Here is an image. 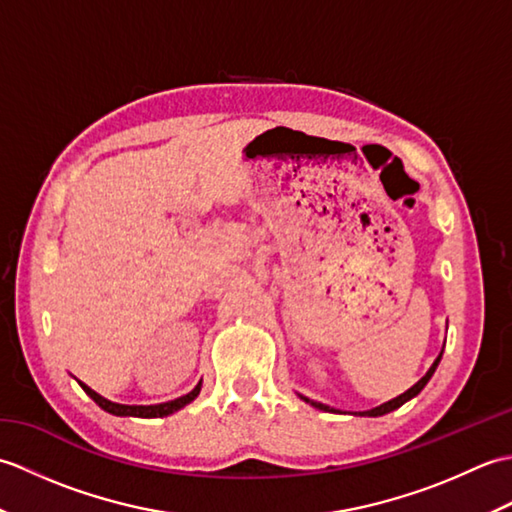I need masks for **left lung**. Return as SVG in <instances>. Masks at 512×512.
Segmentation results:
<instances>
[{
  "mask_svg": "<svg viewBox=\"0 0 512 512\" xmlns=\"http://www.w3.org/2000/svg\"><path fill=\"white\" fill-rule=\"evenodd\" d=\"M440 358H442V352H440V356L436 358V361H433V365L429 367V372L424 374L416 385H413L411 389H407L405 394H400L398 398H394V400H389V402H383V405L380 407H374V409H369V411H358V416H372V418H376V416H385V413H389V411H394V409H398V407H402L405 405L407 400H411L413 396H418L420 391L424 389V385L429 383L431 380V376H433V372H436V367H438V363H440ZM301 400H306V402H310L312 407H317V409H321V411H334L332 407H328V405H323V402H317V400H310V398H306V396H301Z\"/></svg>",
  "mask_w": 512,
  "mask_h": 512,
  "instance_id": "left-lung-1",
  "label": "left lung"
}]
</instances>
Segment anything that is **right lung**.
<instances>
[{
	"mask_svg": "<svg viewBox=\"0 0 512 512\" xmlns=\"http://www.w3.org/2000/svg\"><path fill=\"white\" fill-rule=\"evenodd\" d=\"M79 385L83 387V391L85 394H88L96 405H99L101 409H105L107 413H112V416H136V418H162V416H169V413H173V411H178V409H182L184 405H189L191 400H195L198 398V394H200V389H202V380L198 385H195L187 396H180V398H176V400H169V402H160V405H118V402H112V400H107V398H103L101 394H96L94 389H90L88 385L85 383H81L79 380Z\"/></svg>",
	"mask_w": 512,
	"mask_h": 512,
	"instance_id": "right-lung-1",
	"label": "right lung"
}]
</instances>
